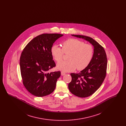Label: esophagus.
Listing matches in <instances>:
<instances>
[{
	"instance_id": "34e87169",
	"label": "esophagus",
	"mask_w": 126,
	"mask_h": 126,
	"mask_svg": "<svg viewBox=\"0 0 126 126\" xmlns=\"http://www.w3.org/2000/svg\"><path fill=\"white\" fill-rule=\"evenodd\" d=\"M65 74H66V73L62 71V72H61V76H64Z\"/></svg>"
}]
</instances>
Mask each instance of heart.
I'll return each instance as SVG.
<instances>
[{
  "label": "heart",
  "instance_id": "1",
  "mask_svg": "<svg viewBox=\"0 0 126 126\" xmlns=\"http://www.w3.org/2000/svg\"><path fill=\"white\" fill-rule=\"evenodd\" d=\"M51 54L56 61L62 60L64 53L68 54V60L61 61L57 65L59 70L64 72H70L77 68L82 70L89 65L93 57V46L77 39H69L62 43V48L54 45L50 48Z\"/></svg>",
  "mask_w": 126,
  "mask_h": 126
}]
</instances>
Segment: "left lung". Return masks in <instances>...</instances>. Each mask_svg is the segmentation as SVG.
<instances>
[{
    "instance_id": "left-lung-1",
    "label": "left lung",
    "mask_w": 126,
    "mask_h": 126,
    "mask_svg": "<svg viewBox=\"0 0 126 126\" xmlns=\"http://www.w3.org/2000/svg\"><path fill=\"white\" fill-rule=\"evenodd\" d=\"M89 42L94 46L93 57L89 65L78 74L71 73V81L68 88L72 94L79 97L92 95L103 83L106 75L107 59L104 48L93 38L88 36L74 35Z\"/></svg>"
}]
</instances>
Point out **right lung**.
<instances>
[{"label": "right lung", "instance_id": "right-lung-1", "mask_svg": "<svg viewBox=\"0 0 126 126\" xmlns=\"http://www.w3.org/2000/svg\"><path fill=\"white\" fill-rule=\"evenodd\" d=\"M63 36L43 33L33 38L23 49L20 59L21 74L24 87L37 97L46 96L55 89L60 71L47 73L56 66L50 52L54 42Z\"/></svg>", "mask_w": 126, "mask_h": 126}]
</instances>
